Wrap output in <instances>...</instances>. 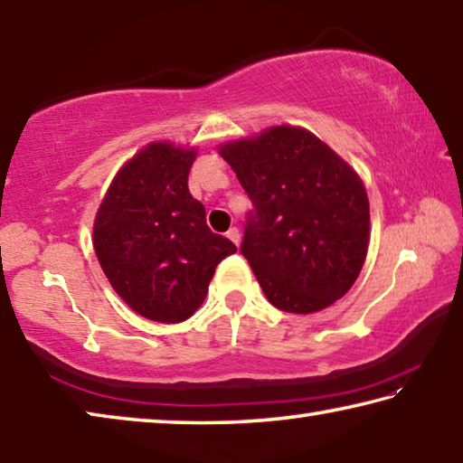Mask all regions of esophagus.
Instances as JSON below:
<instances>
[{"mask_svg": "<svg viewBox=\"0 0 463 463\" xmlns=\"http://www.w3.org/2000/svg\"><path fill=\"white\" fill-rule=\"evenodd\" d=\"M225 236H227V240H230V241H233V244H240V230H238V227H230V232H227L225 233Z\"/></svg>", "mask_w": 463, "mask_h": 463, "instance_id": "esophagus-1", "label": "esophagus"}]
</instances>
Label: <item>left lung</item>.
I'll return each instance as SVG.
<instances>
[{
    "label": "left lung",
    "instance_id": "8db88e82",
    "mask_svg": "<svg viewBox=\"0 0 463 463\" xmlns=\"http://www.w3.org/2000/svg\"><path fill=\"white\" fill-rule=\"evenodd\" d=\"M219 154L252 201L240 252L272 306L312 314L357 281L369 201L354 170L306 128L272 127Z\"/></svg>",
    "mask_w": 463,
    "mask_h": 463
}]
</instances>
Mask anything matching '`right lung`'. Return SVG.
<instances>
[{
    "label": "right lung",
    "mask_w": 463,
    "mask_h": 463,
    "mask_svg": "<svg viewBox=\"0 0 463 463\" xmlns=\"http://www.w3.org/2000/svg\"><path fill=\"white\" fill-rule=\"evenodd\" d=\"M193 149L149 143L123 165L98 209L94 250L112 289L154 322L201 307L215 267L236 246L209 230L188 193Z\"/></svg>",
    "instance_id": "right-lung-1"
}]
</instances>
